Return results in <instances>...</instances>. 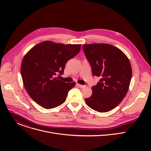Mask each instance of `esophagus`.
Returning <instances> with one entry per match:
<instances>
[{"mask_svg": "<svg viewBox=\"0 0 151 151\" xmlns=\"http://www.w3.org/2000/svg\"><path fill=\"white\" fill-rule=\"evenodd\" d=\"M76 85H77V86H78V87H80V88H83V87H85V85H81V84H79V83H77Z\"/></svg>", "mask_w": 151, "mask_h": 151, "instance_id": "1", "label": "esophagus"}]
</instances>
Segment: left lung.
Returning a JSON list of instances; mask_svg holds the SVG:
<instances>
[{"mask_svg": "<svg viewBox=\"0 0 151 151\" xmlns=\"http://www.w3.org/2000/svg\"><path fill=\"white\" fill-rule=\"evenodd\" d=\"M83 50L94 76L100 79L93 86L87 104L99 112H108L117 106L126 96L132 69L130 61L119 48L106 44L83 45Z\"/></svg>", "mask_w": 151, "mask_h": 151, "instance_id": "left-lung-1", "label": "left lung"}]
</instances>
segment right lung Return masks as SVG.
Masks as SVG:
<instances>
[{"label": "right lung", "instance_id": "right-lung-1", "mask_svg": "<svg viewBox=\"0 0 151 151\" xmlns=\"http://www.w3.org/2000/svg\"><path fill=\"white\" fill-rule=\"evenodd\" d=\"M81 45H64L45 41L32 48L24 57L21 75L30 97L45 109L65 101L75 83H66L57 75L64 73L67 61L79 52Z\"/></svg>", "mask_w": 151, "mask_h": 151}]
</instances>
